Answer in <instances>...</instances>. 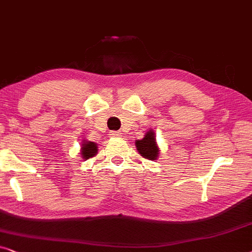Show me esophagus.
<instances>
[{"label": "esophagus", "mask_w": 252, "mask_h": 252, "mask_svg": "<svg viewBox=\"0 0 252 252\" xmlns=\"http://www.w3.org/2000/svg\"><path fill=\"white\" fill-rule=\"evenodd\" d=\"M110 135H111L112 137H118V136H120V133L116 132V130H112V132H110Z\"/></svg>", "instance_id": "obj_1"}]
</instances>
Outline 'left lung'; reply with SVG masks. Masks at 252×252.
Listing matches in <instances>:
<instances>
[{"label": "left lung", "mask_w": 252, "mask_h": 252, "mask_svg": "<svg viewBox=\"0 0 252 252\" xmlns=\"http://www.w3.org/2000/svg\"><path fill=\"white\" fill-rule=\"evenodd\" d=\"M136 150L139 151L140 155L147 159L156 160L159 149L156 144V137H155L154 130H149L146 133V136L142 140H139L135 142Z\"/></svg>", "instance_id": "left-lung-1"}]
</instances>
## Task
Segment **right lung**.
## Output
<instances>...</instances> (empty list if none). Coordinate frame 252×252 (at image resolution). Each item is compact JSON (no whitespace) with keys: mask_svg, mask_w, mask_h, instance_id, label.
I'll return each instance as SVG.
<instances>
[{"mask_svg":"<svg viewBox=\"0 0 252 252\" xmlns=\"http://www.w3.org/2000/svg\"><path fill=\"white\" fill-rule=\"evenodd\" d=\"M97 151V146L94 142H86L81 148V155L84 159H88L93 156H95Z\"/></svg>","mask_w":252,"mask_h":252,"instance_id":"1","label":"right lung"}]
</instances>
